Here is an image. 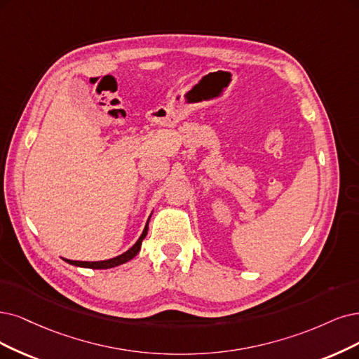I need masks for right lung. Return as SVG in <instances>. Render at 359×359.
I'll return each instance as SVG.
<instances>
[{
    "label": "right lung",
    "instance_id": "obj_1",
    "mask_svg": "<svg viewBox=\"0 0 359 359\" xmlns=\"http://www.w3.org/2000/svg\"><path fill=\"white\" fill-rule=\"evenodd\" d=\"M149 222V220H148ZM146 233H148V223H146V226L140 235V238L137 240V243L133 245L130 250H127L126 253L119 255L114 259H109V260H102V262H79V260H68L65 259V262H68L69 264H74V266H81V268H91V269H109V268H114V266H118V264H123L128 260H131L133 257H135L139 250H140V245H142V241L144 240Z\"/></svg>",
    "mask_w": 359,
    "mask_h": 359
}]
</instances>
